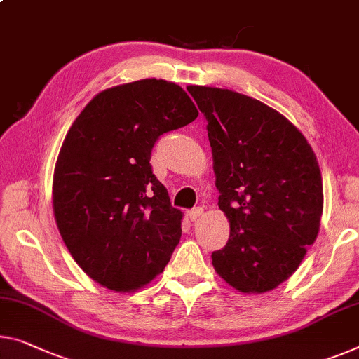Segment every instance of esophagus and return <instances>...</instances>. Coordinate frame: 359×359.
Here are the masks:
<instances>
[{
    "label": "esophagus",
    "mask_w": 359,
    "mask_h": 359,
    "mask_svg": "<svg viewBox=\"0 0 359 359\" xmlns=\"http://www.w3.org/2000/svg\"><path fill=\"white\" fill-rule=\"evenodd\" d=\"M201 214H203V208H201V206H196V208H194V210H190V211H189L190 221H196V219L200 217Z\"/></svg>",
    "instance_id": "obj_1"
}]
</instances>
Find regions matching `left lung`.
<instances>
[{
    "label": "left lung",
    "mask_w": 359,
    "mask_h": 359,
    "mask_svg": "<svg viewBox=\"0 0 359 359\" xmlns=\"http://www.w3.org/2000/svg\"><path fill=\"white\" fill-rule=\"evenodd\" d=\"M187 90L208 122L219 208L231 222L226 247L211 255L214 269L240 292H269L318 237L324 195L316 156L261 101L227 88Z\"/></svg>",
    "instance_id": "left-lung-1"
}]
</instances>
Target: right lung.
I'll list each match as a JSON object with an SVG mask.
<instances>
[{"label":"right lung","mask_w":359,"mask_h":359,"mask_svg":"<svg viewBox=\"0 0 359 359\" xmlns=\"http://www.w3.org/2000/svg\"><path fill=\"white\" fill-rule=\"evenodd\" d=\"M198 116L179 85L104 90L69 128L53 180L57 229L76 263L114 292L151 282L177 247L182 212L153 174V147Z\"/></svg>","instance_id":"right-lung-1"}]
</instances>
